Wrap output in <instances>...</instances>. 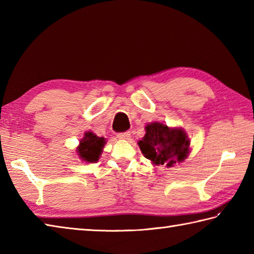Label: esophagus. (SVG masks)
<instances>
[{
  "instance_id": "34e87169",
  "label": "esophagus",
  "mask_w": 254,
  "mask_h": 254,
  "mask_svg": "<svg viewBox=\"0 0 254 254\" xmlns=\"http://www.w3.org/2000/svg\"><path fill=\"white\" fill-rule=\"evenodd\" d=\"M131 136V133L130 132H123V133H119L118 134V137L120 139H128Z\"/></svg>"
}]
</instances>
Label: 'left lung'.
Returning <instances> with one entry per match:
<instances>
[{"label": "left lung", "instance_id": "1", "mask_svg": "<svg viewBox=\"0 0 254 254\" xmlns=\"http://www.w3.org/2000/svg\"><path fill=\"white\" fill-rule=\"evenodd\" d=\"M145 135L137 144L145 158L155 166L172 167L182 163L190 154L191 141L182 127H169L163 122L154 121L145 127Z\"/></svg>", "mask_w": 254, "mask_h": 254}]
</instances>
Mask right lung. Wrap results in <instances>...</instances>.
Here are the masks:
<instances>
[{"label": "right lung", "mask_w": 254, "mask_h": 254, "mask_svg": "<svg viewBox=\"0 0 254 254\" xmlns=\"http://www.w3.org/2000/svg\"><path fill=\"white\" fill-rule=\"evenodd\" d=\"M106 144L105 137L97 136L94 132H85L84 137L79 139V144L76 147V154L79 159L85 163H97L104 150Z\"/></svg>", "instance_id": "right-lung-1"}]
</instances>
